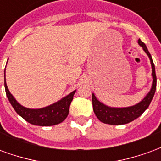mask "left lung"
<instances>
[{
    "label": "left lung",
    "mask_w": 161,
    "mask_h": 161,
    "mask_svg": "<svg viewBox=\"0 0 161 161\" xmlns=\"http://www.w3.org/2000/svg\"><path fill=\"white\" fill-rule=\"evenodd\" d=\"M138 43L147 53V54L148 55L150 61H151L153 71L152 75L153 78L152 89L148 94L147 95V97L141 103H139L138 104L132 106V107L122 108H109L108 106L100 103L96 98L95 95L92 94V105H93V110H94L95 115H97L99 121H101L103 123L110 125H122L127 124L128 122L134 121L136 118H138L140 115H142V113L148 108L149 104L154 96L156 91V83H157L154 64L153 62L151 54L148 52L145 44L141 40H138Z\"/></svg>",
    "instance_id": "1"
}]
</instances>
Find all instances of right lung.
Masks as SVG:
<instances>
[{"label":"right lung","instance_id":"right-lung-1","mask_svg":"<svg viewBox=\"0 0 161 161\" xmlns=\"http://www.w3.org/2000/svg\"><path fill=\"white\" fill-rule=\"evenodd\" d=\"M4 85L7 97L8 98L10 103L12 104L13 108L17 112V114L29 123L37 126H53L62 122L69 114L70 103L73 99V96L76 91H72L65 97L48 107L39 109H32L25 108L16 102L15 99L9 92L6 84V80L4 82Z\"/></svg>","mask_w":161,"mask_h":161}]
</instances>
